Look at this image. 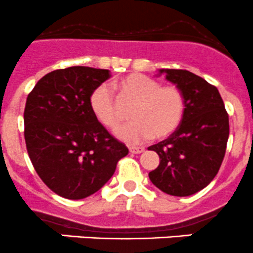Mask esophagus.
<instances>
[{"label":"esophagus","instance_id":"1","mask_svg":"<svg viewBox=\"0 0 253 253\" xmlns=\"http://www.w3.org/2000/svg\"><path fill=\"white\" fill-rule=\"evenodd\" d=\"M144 150H145L144 147H141V146H130L129 147V151L131 152V154H141Z\"/></svg>","mask_w":253,"mask_h":253}]
</instances>
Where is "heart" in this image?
Returning a JSON list of instances; mask_svg holds the SVG:
<instances>
[{
    "label": "heart",
    "mask_w": 253,
    "mask_h": 253,
    "mask_svg": "<svg viewBox=\"0 0 253 253\" xmlns=\"http://www.w3.org/2000/svg\"><path fill=\"white\" fill-rule=\"evenodd\" d=\"M121 96L132 104L129 123L117 127L116 135L129 144H140L150 137L165 139L177 130L186 111V99L181 88L142 74H134L119 82ZM89 107L97 121L109 129L121 122V113L113 91L101 84L89 96Z\"/></svg>",
    "instance_id": "b5f03b06"
}]
</instances>
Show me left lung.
Returning a JSON list of instances; mask_svg holds the SVG:
<instances>
[{
    "instance_id": "obj_1",
    "label": "left lung",
    "mask_w": 253,
    "mask_h": 253,
    "mask_svg": "<svg viewBox=\"0 0 253 253\" xmlns=\"http://www.w3.org/2000/svg\"><path fill=\"white\" fill-rule=\"evenodd\" d=\"M183 92L186 111L176 131L149 150L160 156L150 181L169 196L187 197L219 172L229 139V114L215 86L187 70H160Z\"/></svg>"
}]
</instances>
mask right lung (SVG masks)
Listing matches in <instances>:
<instances>
[{"label":"right lung","mask_w":253,"mask_h":253,"mask_svg":"<svg viewBox=\"0 0 253 253\" xmlns=\"http://www.w3.org/2000/svg\"><path fill=\"white\" fill-rule=\"evenodd\" d=\"M109 70L71 66L42 77L27 97L24 139L41 179L57 196L84 199L101 189L129 154L89 107Z\"/></svg>","instance_id":"add662e5"}]
</instances>
